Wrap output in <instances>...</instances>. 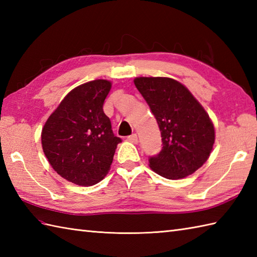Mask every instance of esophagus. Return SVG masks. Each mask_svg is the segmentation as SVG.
Listing matches in <instances>:
<instances>
[{
	"instance_id": "obj_1",
	"label": "esophagus",
	"mask_w": 257,
	"mask_h": 257,
	"mask_svg": "<svg viewBox=\"0 0 257 257\" xmlns=\"http://www.w3.org/2000/svg\"><path fill=\"white\" fill-rule=\"evenodd\" d=\"M130 143H133V144H138V137H137V135L136 134H134V135H132V136H129V137L127 138Z\"/></svg>"
}]
</instances>
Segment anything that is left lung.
<instances>
[{
  "label": "left lung",
  "mask_w": 257,
  "mask_h": 257,
  "mask_svg": "<svg viewBox=\"0 0 257 257\" xmlns=\"http://www.w3.org/2000/svg\"><path fill=\"white\" fill-rule=\"evenodd\" d=\"M134 83L159 124L162 150L149 167L159 176L178 180L194 173L209 159L215 130L209 114L190 90L169 77H137Z\"/></svg>",
  "instance_id": "obj_1"
}]
</instances>
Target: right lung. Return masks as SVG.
I'll return each instance as SVG.
<instances>
[{"label":"right lung","instance_id":"right-lung-1","mask_svg":"<svg viewBox=\"0 0 257 257\" xmlns=\"http://www.w3.org/2000/svg\"><path fill=\"white\" fill-rule=\"evenodd\" d=\"M111 81L96 79L64 97L42 129V147L52 168L77 185H94L105 178L121 139L113 135L103 112Z\"/></svg>","mask_w":257,"mask_h":257}]
</instances>
